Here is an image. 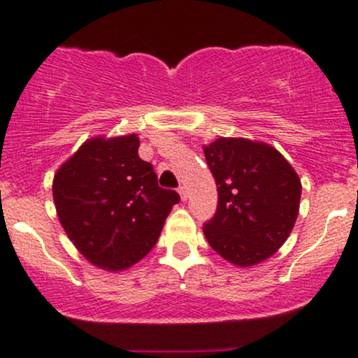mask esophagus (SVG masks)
<instances>
[{"label": "esophagus", "instance_id": "esophagus-1", "mask_svg": "<svg viewBox=\"0 0 358 358\" xmlns=\"http://www.w3.org/2000/svg\"><path fill=\"white\" fill-rule=\"evenodd\" d=\"M178 193H180V199H182L183 202L188 199V190H187V188H185V187H180V188H178Z\"/></svg>", "mask_w": 358, "mask_h": 358}]
</instances>
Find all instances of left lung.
I'll return each mask as SVG.
<instances>
[{"instance_id":"1","label":"left lung","mask_w":358,"mask_h":358,"mask_svg":"<svg viewBox=\"0 0 358 358\" xmlns=\"http://www.w3.org/2000/svg\"><path fill=\"white\" fill-rule=\"evenodd\" d=\"M219 205L203 225L210 248L237 268L269 259L298 219L301 180L276 148L248 138H217L203 146Z\"/></svg>"}]
</instances>
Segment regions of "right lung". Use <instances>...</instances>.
Returning <instances> with one entry per match:
<instances>
[{
    "mask_svg": "<svg viewBox=\"0 0 358 358\" xmlns=\"http://www.w3.org/2000/svg\"><path fill=\"white\" fill-rule=\"evenodd\" d=\"M136 133L94 136L53 175V203L65 234L92 266L129 269L155 248L180 196L158 187L138 155Z\"/></svg>",
    "mask_w": 358,
    "mask_h": 358,
    "instance_id": "add662e5",
    "label": "right lung"
}]
</instances>
